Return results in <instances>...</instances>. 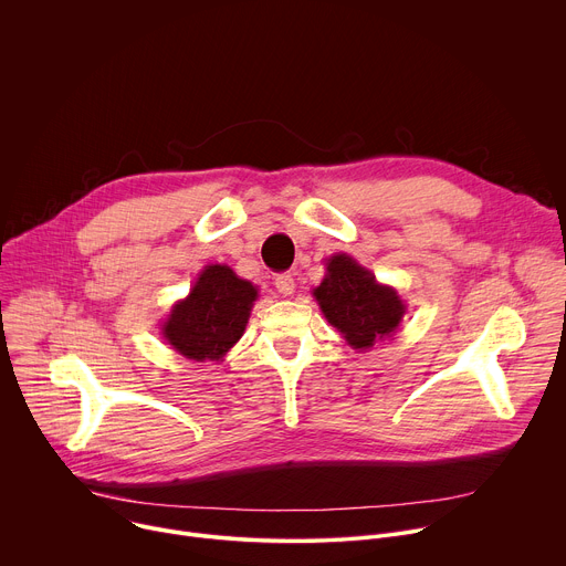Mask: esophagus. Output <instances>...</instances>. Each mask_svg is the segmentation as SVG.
<instances>
[{"label": "esophagus", "mask_w": 566, "mask_h": 566, "mask_svg": "<svg viewBox=\"0 0 566 566\" xmlns=\"http://www.w3.org/2000/svg\"><path fill=\"white\" fill-rule=\"evenodd\" d=\"M275 289H277V293L284 295V297L293 295V293H295V280H293V275H289V273L277 275V277H275Z\"/></svg>", "instance_id": "34e87169"}]
</instances>
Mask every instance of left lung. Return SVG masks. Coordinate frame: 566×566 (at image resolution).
<instances>
[{
  "instance_id": "left-lung-1",
  "label": "left lung",
  "mask_w": 566,
  "mask_h": 566,
  "mask_svg": "<svg viewBox=\"0 0 566 566\" xmlns=\"http://www.w3.org/2000/svg\"><path fill=\"white\" fill-rule=\"evenodd\" d=\"M322 313L354 349H369L398 329L406 304L391 286L354 258L338 253L327 262V275L313 289Z\"/></svg>"
}]
</instances>
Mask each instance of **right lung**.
I'll list each match as a JSON object with an SVG mask.
<instances>
[{
  "label": "right lung",
  "instance_id": "add662e5",
  "mask_svg": "<svg viewBox=\"0 0 566 566\" xmlns=\"http://www.w3.org/2000/svg\"><path fill=\"white\" fill-rule=\"evenodd\" d=\"M255 300L258 286L237 277L230 266L210 264L190 295L172 306L164 338L190 360H221L244 334Z\"/></svg>",
  "mask_w": 566,
  "mask_h": 566
}]
</instances>
